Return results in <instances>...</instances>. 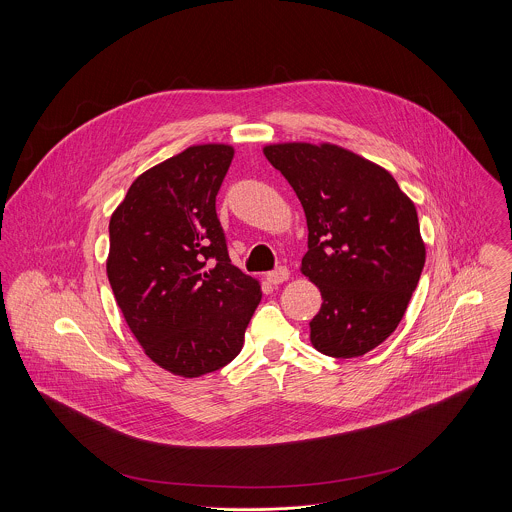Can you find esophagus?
<instances>
[{"label": "esophagus", "instance_id": "1", "mask_svg": "<svg viewBox=\"0 0 512 512\" xmlns=\"http://www.w3.org/2000/svg\"><path fill=\"white\" fill-rule=\"evenodd\" d=\"M266 280H268L272 286L284 284V282L290 280V270L284 268V266H280V268H276L274 272H268V274H266Z\"/></svg>", "mask_w": 512, "mask_h": 512}]
</instances>
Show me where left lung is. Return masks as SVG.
Masks as SVG:
<instances>
[{
    "label": "left lung",
    "instance_id": "1",
    "mask_svg": "<svg viewBox=\"0 0 512 512\" xmlns=\"http://www.w3.org/2000/svg\"><path fill=\"white\" fill-rule=\"evenodd\" d=\"M307 220L301 274L323 303L311 345L335 359L363 357L402 321L426 262L414 201L378 163L329 142L264 146Z\"/></svg>",
    "mask_w": 512,
    "mask_h": 512
}]
</instances>
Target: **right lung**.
<instances>
[{"instance_id":"obj_1","label":"right lung","mask_w":512,"mask_h":512,"mask_svg":"<svg viewBox=\"0 0 512 512\" xmlns=\"http://www.w3.org/2000/svg\"><path fill=\"white\" fill-rule=\"evenodd\" d=\"M232 157L228 144L189 146L138 175L110 217L106 274L124 321L183 378L228 365L262 299L230 264L215 209Z\"/></svg>"}]
</instances>
